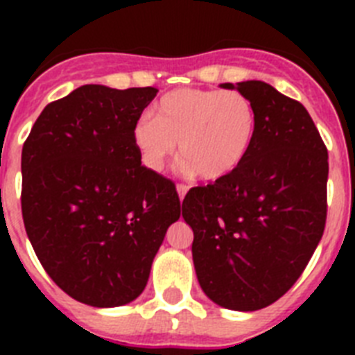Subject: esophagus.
I'll list each match as a JSON object with an SVG mask.
<instances>
[{"label": "esophagus", "mask_w": 355, "mask_h": 355, "mask_svg": "<svg viewBox=\"0 0 355 355\" xmlns=\"http://www.w3.org/2000/svg\"><path fill=\"white\" fill-rule=\"evenodd\" d=\"M175 190H178L180 200H183L184 196H187V192H188V187H187V184H178V187H175Z\"/></svg>", "instance_id": "34e87169"}]
</instances>
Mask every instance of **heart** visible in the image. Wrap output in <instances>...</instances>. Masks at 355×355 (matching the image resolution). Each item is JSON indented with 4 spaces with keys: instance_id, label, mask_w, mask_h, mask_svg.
Here are the masks:
<instances>
[{
    "instance_id": "heart-1",
    "label": "heart",
    "mask_w": 355,
    "mask_h": 355,
    "mask_svg": "<svg viewBox=\"0 0 355 355\" xmlns=\"http://www.w3.org/2000/svg\"><path fill=\"white\" fill-rule=\"evenodd\" d=\"M258 117L252 101L238 90L178 89L133 126V142L144 165L162 171L180 144L184 171L220 181L249 156Z\"/></svg>"
}]
</instances>
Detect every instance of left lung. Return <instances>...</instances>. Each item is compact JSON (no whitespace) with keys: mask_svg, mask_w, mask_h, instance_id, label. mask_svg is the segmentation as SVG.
<instances>
[{"mask_svg":"<svg viewBox=\"0 0 355 355\" xmlns=\"http://www.w3.org/2000/svg\"><path fill=\"white\" fill-rule=\"evenodd\" d=\"M252 101L256 139L245 162L184 196L192 256L209 299L256 311L281 299L300 277L327 218V147L307 110L265 83H224Z\"/></svg>","mask_w":355,"mask_h":355,"instance_id":"left-lung-1","label":"left lung"}]
</instances>
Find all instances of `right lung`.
Returning <instances> with one entry per match:
<instances>
[{"label":"right lung","mask_w":355,"mask_h":355,"mask_svg":"<svg viewBox=\"0 0 355 355\" xmlns=\"http://www.w3.org/2000/svg\"><path fill=\"white\" fill-rule=\"evenodd\" d=\"M156 92L83 85L42 110L23 146L26 234L44 270L78 302L137 299L181 215L175 184L144 167L133 142Z\"/></svg>","instance_id":"add662e5"}]
</instances>
